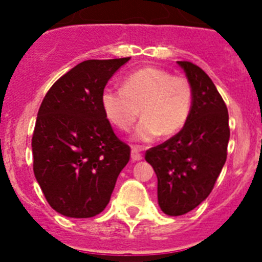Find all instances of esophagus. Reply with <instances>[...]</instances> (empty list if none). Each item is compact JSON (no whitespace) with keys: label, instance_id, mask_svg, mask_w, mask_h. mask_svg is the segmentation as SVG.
<instances>
[{"label":"esophagus","instance_id":"esophagus-1","mask_svg":"<svg viewBox=\"0 0 262 262\" xmlns=\"http://www.w3.org/2000/svg\"><path fill=\"white\" fill-rule=\"evenodd\" d=\"M131 159H133V161H139V160L143 159V155L140 154V149L138 147H133V149H131Z\"/></svg>","mask_w":262,"mask_h":262}]
</instances>
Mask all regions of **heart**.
Returning <instances> with one entry per match:
<instances>
[{
    "label": "heart",
    "instance_id": "1",
    "mask_svg": "<svg viewBox=\"0 0 262 262\" xmlns=\"http://www.w3.org/2000/svg\"><path fill=\"white\" fill-rule=\"evenodd\" d=\"M106 118L120 131L134 126L142 108L136 140L177 135L186 126L193 108V86L185 76H173L156 67L138 69L123 80L122 89L106 88L101 96Z\"/></svg>",
    "mask_w": 262,
    "mask_h": 262
}]
</instances>
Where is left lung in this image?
<instances>
[{"label": "left lung", "mask_w": 262, "mask_h": 262, "mask_svg": "<svg viewBox=\"0 0 262 262\" xmlns=\"http://www.w3.org/2000/svg\"><path fill=\"white\" fill-rule=\"evenodd\" d=\"M178 64L193 86L190 117L177 135L145 152L157 176L160 209L170 216L191 211L209 196L230 140L228 110L211 78L193 62Z\"/></svg>", "instance_id": "1"}]
</instances>
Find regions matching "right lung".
Instances as JSON below:
<instances>
[{
  "label": "right lung",
  "instance_id": "add662e5",
  "mask_svg": "<svg viewBox=\"0 0 262 262\" xmlns=\"http://www.w3.org/2000/svg\"><path fill=\"white\" fill-rule=\"evenodd\" d=\"M129 57L86 60L50 88L32 134L34 174L55 211L92 217L107 206L128 145L111 127L101 105L107 81Z\"/></svg>",
  "mask_w": 262,
  "mask_h": 262
}]
</instances>
